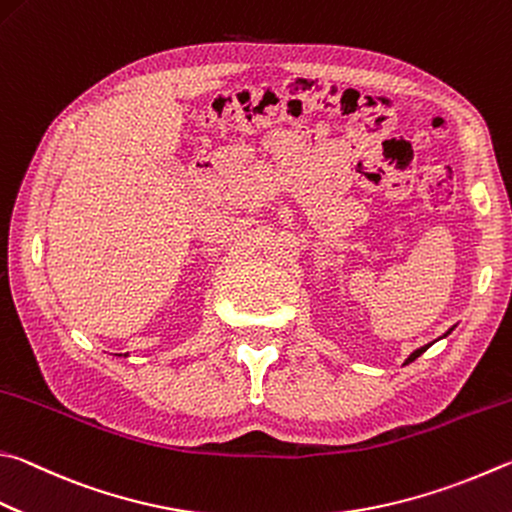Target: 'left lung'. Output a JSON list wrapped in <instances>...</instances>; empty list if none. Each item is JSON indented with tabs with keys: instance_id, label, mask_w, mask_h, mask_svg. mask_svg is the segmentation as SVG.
Returning a JSON list of instances; mask_svg holds the SVG:
<instances>
[{
	"instance_id": "obj_1",
	"label": "left lung",
	"mask_w": 512,
	"mask_h": 512,
	"mask_svg": "<svg viewBox=\"0 0 512 512\" xmlns=\"http://www.w3.org/2000/svg\"><path fill=\"white\" fill-rule=\"evenodd\" d=\"M448 333H450V331H448ZM427 349H430V345H427V347H421V349H416V351L412 353V356H410V358H407L405 362H412V360H416V358H418V356H421V353H423V351H427Z\"/></svg>"
}]
</instances>
